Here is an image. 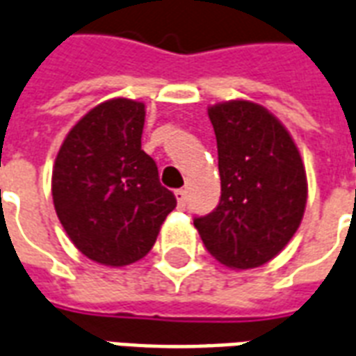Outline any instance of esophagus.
Returning a JSON list of instances; mask_svg holds the SVG:
<instances>
[{"label":"esophagus","mask_w":356,"mask_h":356,"mask_svg":"<svg viewBox=\"0 0 356 356\" xmlns=\"http://www.w3.org/2000/svg\"><path fill=\"white\" fill-rule=\"evenodd\" d=\"M175 197H177L179 207L183 209L184 205H186V190H183V188L175 190Z\"/></svg>","instance_id":"1"}]
</instances>
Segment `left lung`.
Listing matches in <instances>:
<instances>
[{
	"instance_id": "8db88e82",
	"label": "left lung",
	"mask_w": 356,
	"mask_h": 356,
	"mask_svg": "<svg viewBox=\"0 0 356 356\" xmlns=\"http://www.w3.org/2000/svg\"><path fill=\"white\" fill-rule=\"evenodd\" d=\"M220 172V202L196 216L205 248L222 265L254 268L284 250L300 226L306 172L286 127L263 106L229 100L209 108Z\"/></svg>"
}]
</instances>
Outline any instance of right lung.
<instances>
[{
	"label": "right lung",
	"instance_id": "right-lung-1",
	"mask_svg": "<svg viewBox=\"0 0 356 356\" xmlns=\"http://www.w3.org/2000/svg\"><path fill=\"white\" fill-rule=\"evenodd\" d=\"M145 106L106 100L72 127L51 173V196L69 238L89 259L123 267L153 248L177 200L142 149Z\"/></svg>",
	"mask_w": 356,
	"mask_h": 356
}]
</instances>
